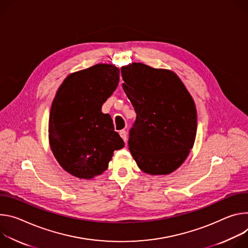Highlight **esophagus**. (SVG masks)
I'll return each instance as SVG.
<instances>
[{"instance_id":"esophagus-1","label":"esophagus","mask_w":248,"mask_h":248,"mask_svg":"<svg viewBox=\"0 0 248 248\" xmlns=\"http://www.w3.org/2000/svg\"><path fill=\"white\" fill-rule=\"evenodd\" d=\"M119 134H120V136H121V138L124 140V142L126 143L127 142V132L125 131V130H121L120 132H119Z\"/></svg>"}]
</instances>
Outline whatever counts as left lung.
Here are the masks:
<instances>
[{"instance_id": "8db88e82", "label": "left lung", "mask_w": 248, "mask_h": 248, "mask_svg": "<svg viewBox=\"0 0 248 248\" xmlns=\"http://www.w3.org/2000/svg\"><path fill=\"white\" fill-rule=\"evenodd\" d=\"M123 90L137 117L128 146L141 170L152 175L173 172L193 148L197 111L177 75L142 63L121 68Z\"/></svg>"}]
</instances>
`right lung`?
<instances>
[{"instance_id":"right-lung-1","label":"right lung","mask_w":248,"mask_h":248,"mask_svg":"<svg viewBox=\"0 0 248 248\" xmlns=\"http://www.w3.org/2000/svg\"><path fill=\"white\" fill-rule=\"evenodd\" d=\"M119 69L97 64L69 75L52 102L49 143L70 174L91 179L108 168L113 152L124 147L109 114L101 106L119 82Z\"/></svg>"}]
</instances>
